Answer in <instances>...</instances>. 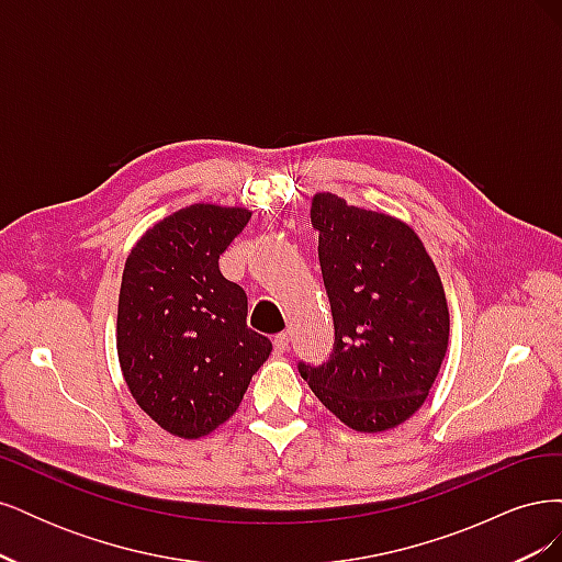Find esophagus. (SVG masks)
<instances>
[{
  "label": "esophagus",
  "instance_id": "34e87169",
  "mask_svg": "<svg viewBox=\"0 0 562 562\" xmlns=\"http://www.w3.org/2000/svg\"><path fill=\"white\" fill-rule=\"evenodd\" d=\"M288 342H291V337H288V333L274 335V351L277 353H285L288 351Z\"/></svg>",
  "mask_w": 562,
  "mask_h": 562
}]
</instances>
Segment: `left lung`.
I'll return each mask as SVG.
<instances>
[{
  "label": "left lung",
  "instance_id": "1",
  "mask_svg": "<svg viewBox=\"0 0 562 562\" xmlns=\"http://www.w3.org/2000/svg\"><path fill=\"white\" fill-rule=\"evenodd\" d=\"M335 345L321 366L297 363L316 398L347 427H398L427 401L448 351L443 283L419 236L386 213L312 199Z\"/></svg>",
  "mask_w": 562,
  "mask_h": 562
}]
</instances>
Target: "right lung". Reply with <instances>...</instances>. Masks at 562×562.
Segmentation results:
<instances>
[{
    "label": "right lung",
    "mask_w": 562,
    "mask_h": 562,
    "mask_svg": "<svg viewBox=\"0 0 562 562\" xmlns=\"http://www.w3.org/2000/svg\"><path fill=\"white\" fill-rule=\"evenodd\" d=\"M250 211L194 203L147 229L126 258L116 353L131 394L180 438L215 431L239 407L271 342L248 328V297L217 260Z\"/></svg>",
    "instance_id": "right-lung-1"
}]
</instances>
